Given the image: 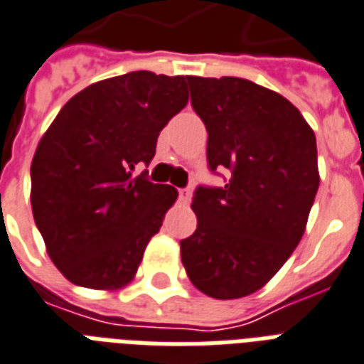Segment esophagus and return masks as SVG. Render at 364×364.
<instances>
[{
  "mask_svg": "<svg viewBox=\"0 0 364 364\" xmlns=\"http://www.w3.org/2000/svg\"><path fill=\"white\" fill-rule=\"evenodd\" d=\"M177 196H179V202L187 204L191 200V191L188 188H177Z\"/></svg>",
  "mask_w": 364,
  "mask_h": 364,
  "instance_id": "1",
  "label": "esophagus"
}]
</instances>
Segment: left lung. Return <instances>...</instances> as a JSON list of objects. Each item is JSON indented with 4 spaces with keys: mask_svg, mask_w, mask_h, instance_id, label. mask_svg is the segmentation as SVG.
<instances>
[{
    "mask_svg": "<svg viewBox=\"0 0 364 364\" xmlns=\"http://www.w3.org/2000/svg\"><path fill=\"white\" fill-rule=\"evenodd\" d=\"M208 132V168L223 187L198 185L196 231L181 262L200 292L235 299L273 279L304 237L318 188L317 141L292 102L242 77H187Z\"/></svg>",
    "mask_w": 364,
    "mask_h": 364,
    "instance_id": "obj_1",
    "label": "left lung"
}]
</instances>
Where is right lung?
Masks as SVG:
<instances>
[{
    "mask_svg": "<svg viewBox=\"0 0 364 364\" xmlns=\"http://www.w3.org/2000/svg\"><path fill=\"white\" fill-rule=\"evenodd\" d=\"M188 101L187 77L149 70L97 82L60 108L32 160V212L47 254L77 287L132 281L176 202L170 185L133 176Z\"/></svg>",
    "mask_w": 364,
    "mask_h": 364,
    "instance_id": "1",
    "label": "right lung"
}]
</instances>
